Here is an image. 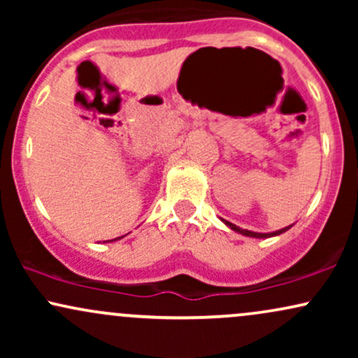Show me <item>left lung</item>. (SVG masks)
Returning a JSON list of instances; mask_svg holds the SVG:
<instances>
[{
	"mask_svg": "<svg viewBox=\"0 0 358 358\" xmlns=\"http://www.w3.org/2000/svg\"><path fill=\"white\" fill-rule=\"evenodd\" d=\"M224 222H225V225H229V227L232 229V231L239 232V234H242V236H248V237H256V239H266V237L279 236V234L286 232L287 229H291V225H289V227H285V229H281V231H276V232H269V234H259V232H250V231H245V229H241V227H237L236 224H231V222H227V220H224Z\"/></svg>",
	"mask_w": 358,
	"mask_h": 358,
	"instance_id": "left-lung-1",
	"label": "left lung"
}]
</instances>
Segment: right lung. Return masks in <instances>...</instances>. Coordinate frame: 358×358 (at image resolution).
Wrapping results in <instances>:
<instances>
[{"instance_id": "1", "label": "right lung", "mask_w": 358, "mask_h": 358, "mask_svg": "<svg viewBox=\"0 0 358 358\" xmlns=\"http://www.w3.org/2000/svg\"><path fill=\"white\" fill-rule=\"evenodd\" d=\"M117 239H121V237H117ZM114 241H116V239H114Z\"/></svg>"}]
</instances>
